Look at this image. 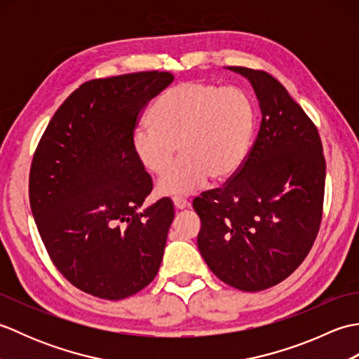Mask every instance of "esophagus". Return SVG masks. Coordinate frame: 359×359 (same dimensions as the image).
Listing matches in <instances>:
<instances>
[{
  "label": "esophagus",
  "mask_w": 359,
  "mask_h": 359,
  "mask_svg": "<svg viewBox=\"0 0 359 359\" xmlns=\"http://www.w3.org/2000/svg\"><path fill=\"white\" fill-rule=\"evenodd\" d=\"M172 202H174V207L177 208V210H185V208H188V207H189L188 201H187V199H184V197H174Z\"/></svg>",
  "instance_id": "34e87169"
}]
</instances>
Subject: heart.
Masks as SVG:
<instances>
[{
	"instance_id": "b5f03b06",
	"label": "heart",
	"mask_w": 359,
	"mask_h": 359,
	"mask_svg": "<svg viewBox=\"0 0 359 359\" xmlns=\"http://www.w3.org/2000/svg\"><path fill=\"white\" fill-rule=\"evenodd\" d=\"M256 126V109L247 93L203 81L170 88L151 111V123L134 129L131 148L144 170L163 174L157 184L165 196L189 194L211 175L222 182L241 170Z\"/></svg>"
}]
</instances>
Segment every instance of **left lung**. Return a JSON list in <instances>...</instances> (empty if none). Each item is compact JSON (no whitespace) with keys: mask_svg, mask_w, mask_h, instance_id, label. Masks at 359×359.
Here are the masks:
<instances>
[{"mask_svg":"<svg viewBox=\"0 0 359 359\" xmlns=\"http://www.w3.org/2000/svg\"><path fill=\"white\" fill-rule=\"evenodd\" d=\"M250 81L261 128L245 162L224 188L196 197L203 261L243 292L288 278L313 245L323 216L325 160L318 129L270 74L225 67Z\"/></svg>","mask_w":359,"mask_h":359,"instance_id":"1","label":"left lung"}]
</instances>
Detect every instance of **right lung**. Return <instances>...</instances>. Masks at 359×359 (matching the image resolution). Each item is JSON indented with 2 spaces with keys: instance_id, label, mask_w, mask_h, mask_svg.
Returning <instances> with one entry per match:
<instances>
[{
  "instance_id": "1",
  "label": "right lung",
  "mask_w": 359,
  "mask_h": 359,
  "mask_svg": "<svg viewBox=\"0 0 359 359\" xmlns=\"http://www.w3.org/2000/svg\"><path fill=\"white\" fill-rule=\"evenodd\" d=\"M171 72L90 80L53 114L32 160L30 210L46 250L72 285L102 299L135 294L156 278L174 205L152 191L131 135Z\"/></svg>"
}]
</instances>
